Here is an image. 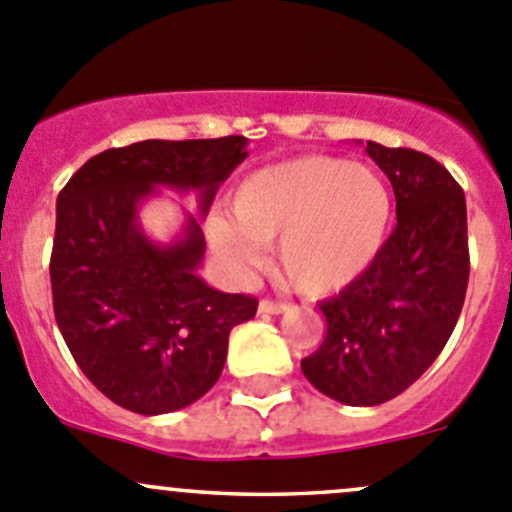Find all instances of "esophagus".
<instances>
[{"label": "esophagus", "mask_w": 512, "mask_h": 512, "mask_svg": "<svg viewBox=\"0 0 512 512\" xmlns=\"http://www.w3.org/2000/svg\"><path fill=\"white\" fill-rule=\"evenodd\" d=\"M260 314H285L289 309L287 302H272V299H262L260 302Z\"/></svg>", "instance_id": "34e87169"}]
</instances>
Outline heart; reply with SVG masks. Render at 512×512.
I'll use <instances>...</instances> for the list:
<instances>
[{
    "instance_id": "b5f03b06",
    "label": "heart",
    "mask_w": 512,
    "mask_h": 512,
    "mask_svg": "<svg viewBox=\"0 0 512 512\" xmlns=\"http://www.w3.org/2000/svg\"><path fill=\"white\" fill-rule=\"evenodd\" d=\"M232 220L213 218L210 247L245 275L277 242V267L304 294H329L364 275L394 218V195L379 170L342 158L304 156L247 175L232 193Z\"/></svg>"
}]
</instances>
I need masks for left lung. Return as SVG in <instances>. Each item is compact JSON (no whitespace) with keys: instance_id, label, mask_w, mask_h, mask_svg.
<instances>
[{"instance_id":"8db88e82","label":"left lung","mask_w":512,"mask_h":512,"mask_svg":"<svg viewBox=\"0 0 512 512\" xmlns=\"http://www.w3.org/2000/svg\"><path fill=\"white\" fill-rule=\"evenodd\" d=\"M361 143V141H356ZM396 195V227L374 265L319 302L322 347L302 359L309 384L347 406L394 399L436 361L466 299V195L438 160L366 141Z\"/></svg>"}]
</instances>
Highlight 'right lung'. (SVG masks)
<instances>
[{
	"instance_id": "add662e5",
	"label": "right lung",
	"mask_w": 512,
	"mask_h": 512,
	"mask_svg": "<svg viewBox=\"0 0 512 512\" xmlns=\"http://www.w3.org/2000/svg\"><path fill=\"white\" fill-rule=\"evenodd\" d=\"M245 158L242 136L131 143L86 160L56 198V324L91 384L133 414H170L208 394L232 327L255 317V297L198 275L200 220ZM158 187L199 195L201 215L186 214L170 243L148 238L137 220Z\"/></svg>"
}]
</instances>
